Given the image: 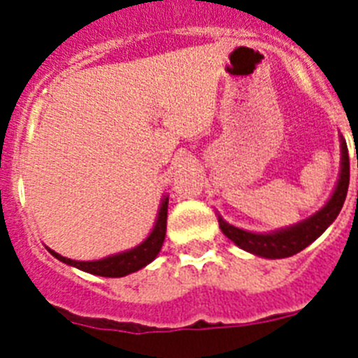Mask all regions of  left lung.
<instances>
[{
    "label": "left lung",
    "mask_w": 358,
    "mask_h": 358,
    "mask_svg": "<svg viewBox=\"0 0 358 358\" xmlns=\"http://www.w3.org/2000/svg\"><path fill=\"white\" fill-rule=\"evenodd\" d=\"M341 150H343V157H341L339 182H337V188H335L331 199L321 211L296 226L267 233V235L238 229V227L224 222L222 218H218V226L224 235L243 251L264 256V258H289V256L297 255L299 251L308 248L310 243L319 238L324 229L337 218L344 201H346L348 185H350V156H348V147L344 140L341 141Z\"/></svg>",
    "instance_id": "8db88e82"
}]
</instances>
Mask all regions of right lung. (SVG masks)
I'll return each instance as SVG.
<instances>
[{"label":"right lung","mask_w":358,"mask_h":358,"mask_svg":"<svg viewBox=\"0 0 358 358\" xmlns=\"http://www.w3.org/2000/svg\"><path fill=\"white\" fill-rule=\"evenodd\" d=\"M166 211H169V197H164L159 208V217L156 220V226L148 235V238L143 243H140L138 248L131 249V251L120 252L115 256H107L103 260L96 262H75L64 258V256L57 255L55 251L48 249L57 260L64 262V264L73 265V267L80 268L90 274H96V276L106 278H122L127 274L140 271L147 264H150L161 251V245L164 242V233H166Z\"/></svg>","instance_id":"right-lung-1"}]
</instances>
